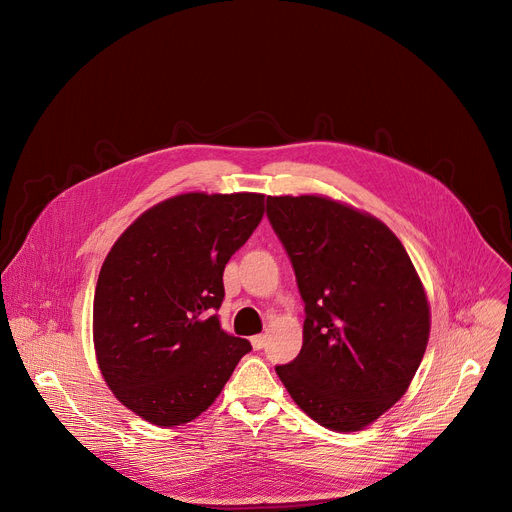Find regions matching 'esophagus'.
Returning <instances> with one entry per match:
<instances>
[{"label": "esophagus", "instance_id": "34e87169", "mask_svg": "<svg viewBox=\"0 0 512 512\" xmlns=\"http://www.w3.org/2000/svg\"><path fill=\"white\" fill-rule=\"evenodd\" d=\"M265 342H267V336H265V334H257V336L251 338V344H253L255 350H261V348L265 346Z\"/></svg>", "mask_w": 512, "mask_h": 512}]
</instances>
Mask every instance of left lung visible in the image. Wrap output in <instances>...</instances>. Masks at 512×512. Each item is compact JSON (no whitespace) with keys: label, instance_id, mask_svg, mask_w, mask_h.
Instances as JSON below:
<instances>
[{"label":"left lung","instance_id":"left-lung-1","mask_svg":"<svg viewBox=\"0 0 512 512\" xmlns=\"http://www.w3.org/2000/svg\"><path fill=\"white\" fill-rule=\"evenodd\" d=\"M306 304L304 344L277 375L326 429L375 423L409 389L431 310L403 243L377 216L322 196H267Z\"/></svg>","mask_w":512,"mask_h":512}]
</instances>
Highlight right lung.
<instances>
[{"instance_id": "add662e5", "label": "right lung", "mask_w": 512, "mask_h": 512, "mask_svg": "<svg viewBox=\"0 0 512 512\" xmlns=\"http://www.w3.org/2000/svg\"><path fill=\"white\" fill-rule=\"evenodd\" d=\"M263 198L176 194L141 212L107 253L93 302L95 356L111 393L141 419H196L251 350L212 312L225 298V265L261 223Z\"/></svg>"}]
</instances>
